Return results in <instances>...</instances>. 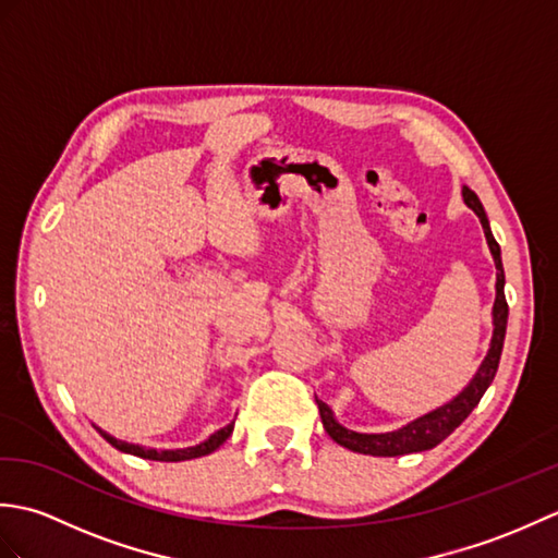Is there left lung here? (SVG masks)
Wrapping results in <instances>:
<instances>
[{
  "label": "left lung",
  "mask_w": 558,
  "mask_h": 558,
  "mask_svg": "<svg viewBox=\"0 0 558 558\" xmlns=\"http://www.w3.org/2000/svg\"><path fill=\"white\" fill-rule=\"evenodd\" d=\"M462 198L465 204L477 213V218L484 228V236H487L489 248L494 254V264L499 276H496V302H494V338H492V348L489 354L484 357L477 376L472 378L470 386L462 390L458 398H453L448 405L438 408L424 417L414 420L412 424L402 426L398 432H388V434H357L350 432L345 426H340L333 414H330L328 405L322 400L318 402V412H322V422L326 434L333 438L336 444L345 446L354 453H364V456H384V458H393V456H408V453H417V450H429L436 444H441L448 434H453L458 426L468 420V414L477 408V402L482 400L484 390L489 388L494 381L496 369H499V360H501V350H504V338H506V324H508V302L504 294V266H501V248L496 244L494 234L489 230V220L487 213H484L477 194L472 192L470 186H462Z\"/></svg>",
  "instance_id": "left-lung-1"
}]
</instances>
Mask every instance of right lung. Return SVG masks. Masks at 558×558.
Instances as JSON below:
<instances>
[{
    "mask_svg": "<svg viewBox=\"0 0 558 558\" xmlns=\"http://www.w3.org/2000/svg\"><path fill=\"white\" fill-rule=\"evenodd\" d=\"M232 426L234 422H230L228 426H222L220 432L213 434L208 441L198 444L194 448H182V450H156V448H144V446H134V444H124V441H117L114 436L105 434L102 429H96L100 432V436L105 438V441L112 444L117 450H122V453H132V456H138V458H146V460H160V462H180V460H192V458H201V456H208L213 453V450L220 448L225 441H228V436L232 434Z\"/></svg>",
    "mask_w": 558,
    "mask_h": 558,
    "instance_id": "add662e5",
    "label": "right lung"
}]
</instances>
